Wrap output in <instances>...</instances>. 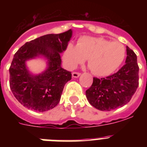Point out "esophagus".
I'll use <instances>...</instances> for the list:
<instances>
[{"instance_id": "esophagus-1", "label": "esophagus", "mask_w": 147, "mask_h": 147, "mask_svg": "<svg viewBox=\"0 0 147 147\" xmlns=\"http://www.w3.org/2000/svg\"><path fill=\"white\" fill-rule=\"evenodd\" d=\"M81 75V74L79 72H73L72 73V76L74 78H77Z\"/></svg>"}]
</instances>
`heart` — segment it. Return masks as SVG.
Listing matches in <instances>:
<instances>
[{"label": "heart", "instance_id": "1", "mask_svg": "<svg viewBox=\"0 0 147 147\" xmlns=\"http://www.w3.org/2000/svg\"><path fill=\"white\" fill-rule=\"evenodd\" d=\"M125 55V47L121 42L83 36L78 40L76 46L72 43L67 45L64 59L70 68H74L88 59V65L93 74L106 76L119 68Z\"/></svg>", "mask_w": 147, "mask_h": 147}]
</instances>
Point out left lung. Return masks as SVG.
<instances>
[{
    "label": "left lung",
    "mask_w": 147,
    "mask_h": 147,
    "mask_svg": "<svg viewBox=\"0 0 147 147\" xmlns=\"http://www.w3.org/2000/svg\"><path fill=\"white\" fill-rule=\"evenodd\" d=\"M126 64L113 75L98 79L86 90V97L92 106L102 111L122 107L130 101L138 87L137 56L127 46Z\"/></svg>",
    "instance_id": "obj_1"
}]
</instances>
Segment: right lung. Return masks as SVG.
Wrapping results in <instances>:
<instances>
[{
  "instance_id": "add662e5",
  "label": "right lung",
  "mask_w": 147,
  "mask_h": 147,
  "mask_svg": "<svg viewBox=\"0 0 147 147\" xmlns=\"http://www.w3.org/2000/svg\"><path fill=\"white\" fill-rule=\"evenodd\" d=\"M71 35V29L43 35L27 42L15 54L9 67V86L24 107L44 112L58 105L65 85L71 80V72L61 67L60 56ZM39 55L48 59L49 67L41 75L33 76L28 73L25 62Z\"/></svg>"
}]
</instances>
